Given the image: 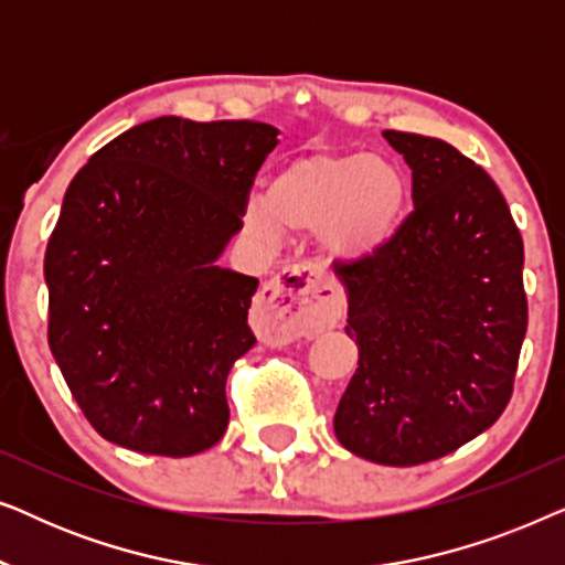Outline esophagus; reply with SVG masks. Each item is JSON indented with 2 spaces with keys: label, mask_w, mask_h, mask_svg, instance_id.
I'll return each instance as SVG.
<instances>
[{
  "label": "esophagus",
  "mask_w": 565,
  "mask_h": 565,
  "mask_svg": "<svg viewBox=\"0 0 565 565\" xmlns=\"http://www.w3.org/2000/svg\"><path fill=\"white\" fill-rule=\"evenodd\" d=\"M339 316H342V298L316 265L282 269L262 288L254 311L262 334L275 342L319 334L334 327Z\"/></svg>",
  "instance_id": "34e87169"
}]
</instances>
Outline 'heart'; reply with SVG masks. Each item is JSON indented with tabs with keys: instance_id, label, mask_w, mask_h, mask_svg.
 Here are the masks:
<instances>
[{
	"instance_id": "b5f03b06",
	"label": "heart",
	"mask_w": 565,
	"mask_h": 565,
	"mask_svg": "<svg viewBox=\"0 0 565 565\" xmlns=\"http://www.w3.org/2000/svg\"><path fill=\"white\" fill-rule=\"evenodd\" d=\"M408 184L388 159L365 151H308L273 177L267 200H252L246 223L273 238L277 228L319 231L342 257L381 252L406 211Z\"/></svg>"
}]
</instances>
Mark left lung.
<instances>
[{
	"mask_svg": "<svg viewBox=\"0 0 565 565\" xmlns=\"http://www.w3.org/2000/svg\"><path fill=\"white\" fill-rule=\"evenodd\" d=\"M383 136L412 167L414 211L381 252L337 265L360 362L334 431L360 458L419 466L489 429L512 398L524 246L476 161L439 138Z\"/></svg>",
	"mask_w": 565,
	"mask_h": 565,
	"instance_id": "left-lung-1",
	"label": "left lung"
}]
</instances>
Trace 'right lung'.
<instances>
[{"label":"right lung","mask_w":565,"mask_h":565,"mask_svg":"<svg viewBox=\"0 0 565 565\" xmlns=\"http://www.w3.org/2000/svg\"><path fill=\"white\" fill-rule=\"evenodd\" d=\"M277 128L157 118L92 153L45 246L49 344L82 414L143 455L203 452L252 350L257 277L221 269Z\"/></svg>","instance_id":"1"}]
</instances>
